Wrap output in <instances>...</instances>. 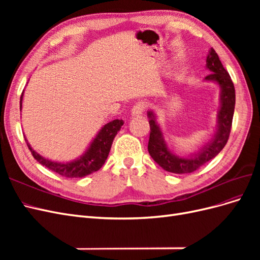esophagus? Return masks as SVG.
<instances>
[{
    "mask_svg": "<svg viewBox=\"0 0 260 260\" xmlns=\"http://www.w3.org/2000/svg\"><path fill=\"white\" fill-rule=\"evenodd\" d=\"M145 109V103L144 102H139L135 106L132 107L131 109V115L132 116H140L142 115Z\"/></svg>",
    "mask_w": 260,
    "mask_h": 260,
    "instance_id": "esophagus-1",
    "label": "esophagus"
}]
</instances>
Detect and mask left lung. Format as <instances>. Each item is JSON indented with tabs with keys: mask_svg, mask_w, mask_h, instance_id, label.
<instances>
[{
	"mask_svg": "<svg viewBox=\"0 0 260 260\" xmlns=\"http://www.w3.org/2000/svg\"><path fill=\"white\" fill-rule=\"evenodd\" d=\"M206 69L209 70L210 74L204 81L215 83L220 89L219 109L214 136L208 142L201 146L199 151L188 156H179L172 152L156 113L152 109L147 111L151 127L147 146L148 153L162 169L172 174H190L199 169L203 165L215 158L222 151L229 139L235 106V90L230 75L223 68L218 54L212 48L208 51L206 57Z\"/></svg>",
	"mask_w": 260,
	"mask_h": 260,
	"instance_id": "1",
	"label": "left lung"
}]
</instances>
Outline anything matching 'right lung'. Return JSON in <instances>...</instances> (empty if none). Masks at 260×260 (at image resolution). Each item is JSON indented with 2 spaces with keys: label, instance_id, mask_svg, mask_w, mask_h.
<instances>
[{
  "label": "right lung",
  "instance_id": "1",
  "mask_svg": "<svg viewBox=\"0 0 260 260\" xmlns=\"http://www.w3.org/2000/svg\"><path fill=\"white\" fill-rule=\"evenodd\" d=\"M23 92H25V90L22 91L20 96V111L22 107ZM122 124L123 121L119 119H115L104 124L99 130L95 137L92 139L88 147L84 149V152L80 156H78L77 158L69 161H57L45 158L31 147L27 139L25 140L35 159L48 169L66 178H83L100 170L101 167L103 166L107 159L109 151H111L113 141L117 133L121 129Z\"/></svg>",
  "mask_w": 260,
  "mask_h": 260
}]
</instances>
